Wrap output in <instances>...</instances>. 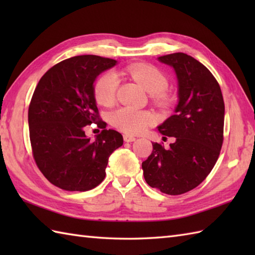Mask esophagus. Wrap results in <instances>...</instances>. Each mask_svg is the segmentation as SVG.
<instances>
[{"label":"esophagus","mask_w":255,"mask_h":255,"mask_svg":"<svg viewBox=\"0 0 255 255\" xmlns=\"http://www.w3.org/2000/svg\"><path fill=\"white\" fill-rule=\"evenodd\" d=\"M124 140L126 142H132V141H134V140H136V138H134L133 136H129V134H125Z\"/></svg>","instance_id":"obj_1"}]
</instances>
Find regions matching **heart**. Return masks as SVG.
Masks as SVG:
<instances>
[{
	"instance_id": "obj_1",
	"label": "heart",
	"mask_w": 255,
	"mask_h": 255,
	"mask_svg": "<svg viewBox=\"0 0 255 255\" xmlns=\"http://www.w3.org/2000/svg\"><path fill=\"white\" fill-rule=\"evenodd\" d=\"M125 71L149 92L155 104L165 106L169 102L166 88L169 84L166 75L152 64L134 63L126 67ZM119 80L114 71L101 74L94 84V97L103 106H111L116 99ZM155 122V116L149 111H140L131 107H122L111 115L113 126L126 133H139Z\"/></svg>"
}]
</instances>
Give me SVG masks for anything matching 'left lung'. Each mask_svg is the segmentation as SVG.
<instances>
[{"mask_svg":"<svg viewBox=\"0 0 255 255\" xmlns=\"http://www.w3.org/2000/svg\"><path fill=\"white\" fill-rule=\"evenodd\" d=\"M158 59L174 69L177 78L175 114L158 127L175 141L167 149L152 143V153L142 162L143 176L162 193L181 195L197 187L218 160L224 142L225 103L217 80L196 59L183 52Z\"/></svg>","mask_w":255,"mask_h":255,"instance_id":"1","label":"left lung"}]
</instances>
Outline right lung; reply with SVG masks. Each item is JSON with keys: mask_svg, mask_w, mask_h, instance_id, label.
Instances as JSON below:
<instances>
[{"mask_svg": "<svg viewBox=\"0 0 255 255\" xmlns=\"http://www.w3.org/2000/svg\"><path fill=\"white\" fill-rule=\"evenodd\" d=\"M116 60L94 55L66 59L42 75L28 108L29 138L38 169L53 185L85 192L105 178L108 158L123 145V136L105 129L94 97L97 75ZM95 122L103 130L95 140L85 136Z\"/></svg>", "mask_w": 255, "mask_h": 255, "instance_id": "obj_1", "label": "right lung"}]
</instances>
